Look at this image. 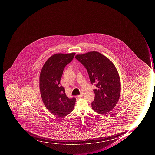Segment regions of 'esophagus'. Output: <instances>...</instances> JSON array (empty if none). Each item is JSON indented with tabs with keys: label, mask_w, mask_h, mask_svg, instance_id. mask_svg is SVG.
Wrapping results in <instances>:
<instances>
[{
	"label": "esophagus",
	"mask_w": 155,
	"mask_h": 155,
	"mask_svg": "<svg viewBox=\"0 0 155 155\" xmlns=\"http://www.w3.org/2000/svg\"><path fill=\"white\" fill-rule=\"evenodd\" d=\"M83 94H83V93H81V94H79V95H78V98H81L83 96Z\"/></svg>",
	"instance_id": "34e87169"
}]
</instances>
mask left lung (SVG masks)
Here are the masks:
<instances>
[{"label": "left lung", "instance_id": "1", "mask_svg": "<svg viewBox=\"0 0 155 155\" xmlns=\"http://www.w3.org/2000/svg\"><path fill=\"white\" fill-rule=\"evenodd\" d=\"M76 59L85 67L91 84H95V97L91 107L98 114H104L116 106L121 92L119 74L108 58L96 51L77 55Z\"/></svg>", "mask_w": 155, "mask_h": 155}]
</instances>
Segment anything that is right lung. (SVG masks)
<instances>
[{"mask_svg": "<svg viewBox=\"0 0 155 155\" xmlns=\"http://www.w3.org/2000/svg\"><path fill=\"white\" fill-rule=\"evenodd\" d=\"M75 53L55 54L44 64L40 76V89L44 105L51 113L64 117L73 110L76 99L66 96L60 81L66 65L73 60Z\"/></svg>", "mask_w": 155, "mask_h": 155, "instance_id": "obj_1", "label": "right lung"}]
</instances>
